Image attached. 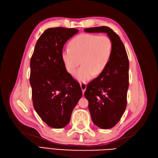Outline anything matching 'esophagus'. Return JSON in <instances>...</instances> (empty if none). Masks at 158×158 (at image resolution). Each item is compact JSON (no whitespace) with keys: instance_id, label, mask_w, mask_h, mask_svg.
Returning a JSON list of instances; mask_svg holds the SVG:
<instances>
[{"instance_id":"obj_1","label":"esophagus","mask_w":158,"mask_h":158,"mask_svg":"<svg viewBox=\"0 0 158 158\" xmlns=\"http://www.w3.org/2000/svg\"><path fill=\"white\" fill-rule=\"evenodd\" d=\"M80 87H81V88H82V93L84 94V92L85 91V89H86V84H85V83H80Z\"/></svg>"}]
</instances>
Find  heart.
Segmentation results:
<instances>
[{"label":"heart","instance_id":"1","mask_svg":"<svg viewBox=\"0 0 158 158\" xmlns=\"http://www.w3.org/2000/svg\"><path fill=\"white\" fill-rule=\"evenodd\" d=\"M69 45L70 48L62 52V59L70 74L75 73L82 63L75 77L83 82L103 73L113 52L112 41L106 35L82 33L73 38Z\"/></svg>","mask_w":158,"mask_h":158}]
</instances>
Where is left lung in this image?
<instances>
[{"instance_id":"left-lung-1","label":"left lung","mask_w":158,"mask_h":158,"mask_svg":"<svg viewBox=\"0 0 158 158\" xmlns=\"http://www.w3.org/2000/svg\"><path fill=\"white\" fill-rule=\"evenodd\" d=\"M88 33H106L113 43V52L103 73L89 82L84 92L92 121L109 129L120 121L127 107L129 62L120 37L111 28L100 26L85 28Z\"/></svg>"}]
</instances>
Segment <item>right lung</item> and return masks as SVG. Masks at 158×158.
<instances>
[{"mask_svg":"<svg viewBox=\"0 0 158 158\" xmlns=\"http://www.w3.org/2000/svg\"><path fill=\"white\" fill-rule=\"evenodd\" d=\"M79 31L52 27L38 39L30 60V82L33 107L47 125L62 128L82 95L77 81L66 71L62 59L65 43Z\"/></svg>","mask_w":158,"mask_h":158,"instance_id":"obj_1","label":"right lung"}]
</instances>
